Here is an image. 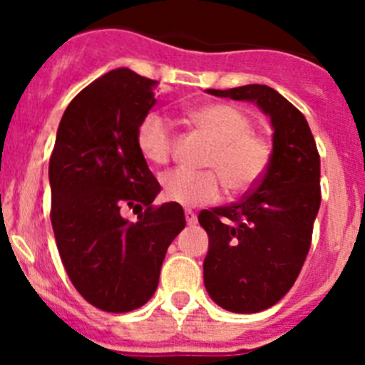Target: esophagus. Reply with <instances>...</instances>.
<instances>
[{"label":"esophagus","mask_w":365,"mask_h":365,"mask_svg":"<svg viewBox=\"0 0 365 365\" xmlns=\"http://www.w3.org/2000/svg\"><path fill=\"white\" fill-rule=\"evenodd\" d=\"M185 217L188 225H195V222H197V215H195V212L193 210H190V208H186L185 210Z\"/></svg>","instance_id":"esophagus-1"}]
</instances>
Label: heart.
<instances>
[{
	"label": "heart",
	"instance_id": "b5f03b06",
	"mask_svg": "<svg viewBox=\"0 0 365 365\" xmlns=\"http://www.w3.org/2000/svg\"><path fill=\"white\" fill-rule=\"evenodd\" d=\"M199 130L214 140L206 157L212 170H173L160 179L168 201L182 206L210 205L221 197L222 185L230 193H245L265 177L272 160V146L254 133L252 120L243 109L230 104H208L190 113ZM173 128L160 113H148L137 128V148L153 166L170 163L173 151Z\"/></svg>",
	"mask_w": 365,
	"mask_h": 365
}]
</instances>
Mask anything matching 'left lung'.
<instances>
[{
	"label": "left lung",
	"mask_w": 365,
	"mask_h": 365,
	"mask_svg": "<svg viewBox=\"0 0 365 365\" xmlns=\"http://www.w3.org/2000/svg\"><path fill=\"white\" fill-rule=\"evenodd\" d=\"M206 93L254 102L274 130L265 177L237 202L199 214L208 234L206 292L219 307L250 314L291 291L307 257L322 201L320 155L305 117L272 87L250 83Z\"/></svg>",
	"instance_id": "obj_1"
}]
</instances>
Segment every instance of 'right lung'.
<instances>
[{
  "instance_id": "add662e5",
  "label": "right lung",
  "mask_w": 365,
  "mask_h": 365,
  "mask_svg": "<svg viewBox=\"0 0 365 365\" xmlns=\"http://www.w3.org/2000/svg\"><path fill=\"white\" fill-rule=\"evenodd\" d=\"M155 87L125 67L89 83L67 106L49 160L58 252L74 289L106 312L135 311L153 296L186 225L177 202L151 205L160 185L137 148ZM128 205L147 210L130 223L121 217Z\"/></svg>"
}]
</instances>
